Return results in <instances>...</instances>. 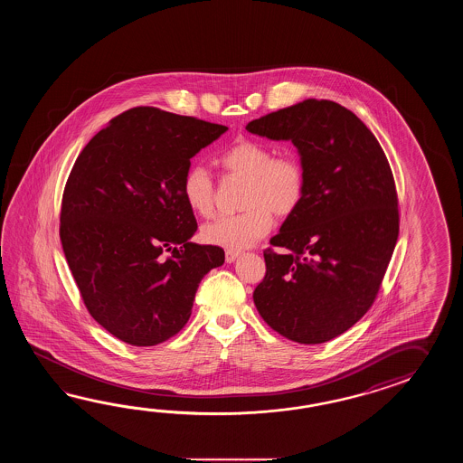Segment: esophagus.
<instances>
[{
  "label": "esophagus",
  "mask_w": 463,
  "mask_h": 463,
  "mask_svg": "<svg viewBox=\"0 0 463 463\" xmlns=\"http://www.w3.org/2000/svg\"><path fill=\"white\" fill-rule=\"evenodd\" d=\"M238 251H235V250H227L225 251V260H227V263H232V261H235L236 258H238Z\"/></svg>",
  "instance_id": "34e87169"
}]
</instances>
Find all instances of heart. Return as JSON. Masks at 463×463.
<instances>
[{"label":"heart","instance_id":"heart-1","mask_svg":"<svg viewBox=\"0 0 463 463\" xmlns=\"http://www.w3.org/2000/svg\"><path fill=\"white\" fill-rule=\"evenodd\" d=\"M218 165L228 175L246 178L243 210L222 215L207 223L202 235L210 245L243 250L253 245L273 227V213L289 217L306 194V170L295 154L275 156L268 144L243 138L228 147ZM182 195L192 212L208 217L215 203V182L207 168L192 165L182 180Z\"/></svg>","mask_w":463,"mask_h":463}]
</instances>
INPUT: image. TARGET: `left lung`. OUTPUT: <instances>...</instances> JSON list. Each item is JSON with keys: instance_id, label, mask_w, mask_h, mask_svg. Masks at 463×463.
I'll return each mask as SVG.
<instances>
[{"instance_id": "obj_1", "label": "left lung", "mask_w": 463, "mask_h": 463, "mask_svg": "<svg viewBox=\"0 0 463 463\" xmlns=\"http://www.w3.org/2000/svg\"><path fill=\"white\" fill-rule=\"evenodd\" d=\"M246 130L291 140L306 170L301 205L263 251L256 309L286 339L331 341L369 311L392 258L399 200L391 165L364 122L326 99L279 109Z\"/></svg>"}]
</instances>
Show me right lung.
Listing matches in <instances>:
<instances>
[{"label":"right lung","mask_w":463,"mask_h":463,"mask_svg":"<svg viewBox=\"0 0 463 463\" xmlns=\"http://www.w3.org/2000/svg\"><path fill=\"white\" fill-rule=\"evenodd\" d=\"M228 128L157 108H134L99 130L62 194L60 236L79 293L99 325L130 345L177 335L220 246L190 238L182 195L190 158Z\"/></svg>","instance_id":"right-lung-1"}]
</instances>
